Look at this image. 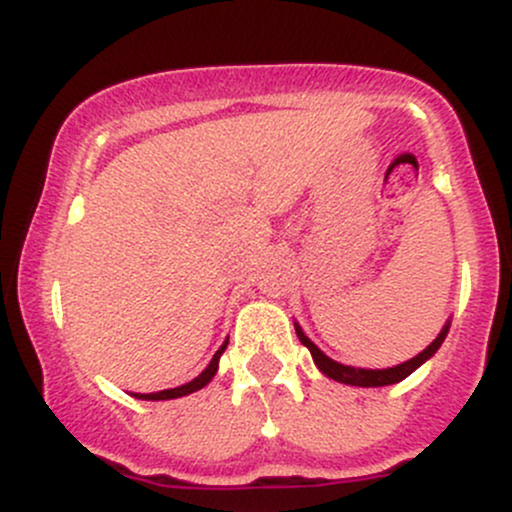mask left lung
<instances>
[{"label":"left lung","instance_id":"1","mask_svg":"<svg viewBox=\"0 0 512 512\" xmlns=\"http://www.w3.org/2000/svg\"><path fill=\"white\" fill-rule=\"evenodd\" d=\"M296 334H298V339H301V344L308 346L310 354H313V358H315L317 368H320L322 373L327 375V378L339 380V383H346V385H358V387H383V385H395V383H399V380H404V378H407V375L414 373V370L419 368L421 363L426 361V358H431L433 354H436L438 346L443 344L445 334H448V325L443 327V332H440L438 337L433 339V342L428 344L419 356H414V358H411V361H404L402 366L385 368V370H363V368L342 366V363L332 361L330 356L322 354V351L317 349V346L310 342L308 337H305V334L301 332V327H298V325H296Z\"/></svg>","mask_w":512,"mask_h":512}]
</instances>
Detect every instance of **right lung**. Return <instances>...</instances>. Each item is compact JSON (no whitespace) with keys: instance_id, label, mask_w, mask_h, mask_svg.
<instances>
[{"instance_id":"1","label":"right lung","mask_w":512,"mask_h":512,"mask_svg":"<svg viewBox=\"0 0 512 512\" xmlns=\"http://www.w3.org/2000/svg\"><path fill=\"white\" fill-rule=\"evenodd\" d=\"M228 344V342H226ZM226 344L221 346L219 351H216L214 354V358H211V363L207 368L202 370V375H197L195 380H192V383H187V385H180V387H173V390H163V392H151V395H137L139 399H151V402H158V399H175V397H185V395H190V392H197V390H202L204 385L207 383H211V378H214L216 375V370H219V358H221V354H223V349H226Z\"/></svg>"}]
</instances>
